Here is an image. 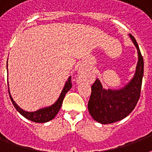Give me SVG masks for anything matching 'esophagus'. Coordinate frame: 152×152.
Instances as JSON below:
<instances>
[{
	"instance_id": "obj_1",
	"label": "esophagus",
	"mask_w": 152,
	"mask_h": 152,
	"mask_svg": "<svg viewBox=\"0 0 152 152\" xmlns=\"http://www.w3.org/2000/svg\"><path fill=\"white\" fill-rule=\"evenodd\" d=\"M85 75V70L84 69H80V72H79V77H78V80H80L81 79L83 78V76Z\"/></svg>"
}]
</instances>
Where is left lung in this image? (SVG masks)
I'll use <instances>...</instances> for the list:
<instances>
[{"label": "left lung", "instance_id": "left-lung-1", "mask_svg": "<svg viewBox=\"0 0 152 152\" xmlns=\"http://www.w3.org/2000/svg\"><path fill=\"white\" fill-rule=\"evenodd\" d=\"M138 53L134 76L122 88L112 90L102 88L97 79L91 86V95L88 102V110L93 119L101 124H111L126 118L137 104L140 96L144 76V59L136 39L129 34Z\"/></svg>", "mask_w": 152, "mask_h": 152}]
</instances>
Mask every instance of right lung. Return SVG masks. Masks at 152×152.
Listing matches in <instances>:
<instances>
[{
  "label": "right lung",
  "instance_id": "1",
  "mask_svg": "<svg viewBox=\"0 0 152 152\" xmlns=\"http://www.w3.org/2000/svg\"><path fill=\"white\" fill-rule=\"evenodd\" d=\"M7 67H8V63H7ZM72 88V81H71V76H69L68 80L66 81V83L64 84V88L62 90L61 95H60L59 98L57 99V100L54 103L51 105V106H48V107H45V108L39 109L38 110L34 111V112H27V111L23 110V109H21L20 106H18L17 104L15 103V101L13 100L12 97L11 96L10 91L8 89V93H9V96L12 100L13 106H15V108L16 109V110L23 116L25 118H27L28 120L34 121V122L37 123H45L47 121H50V120L53 119L55 118V116L57 115V113L59 112L60 109L61 107L62 102L64 99L65 94L69 91ZM8 88H9L8 83Z\"/></svg>",
  "mask_w": 152,
  "mask_h": 152
}]
</instances>
